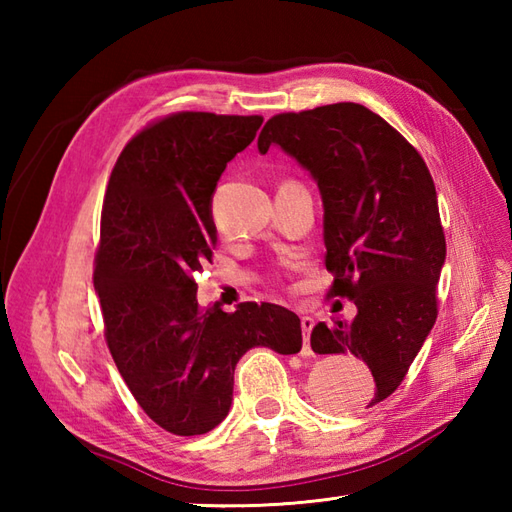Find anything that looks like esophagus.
<instances>
[{
	"mask_svg": "<svg viewBox=\"0 0 512 512\" xmlns=\"http://www.w3.org/2000/svg\"><path fill=\"white\" fill-rule=\"evenodd\" d=\"M314 328V319L312 317H301V330H303V347H301V356H312V347H310V332Z\"/></svg>",
	"mask_w": 512,
	"mask_h": 512,
	"instance_id": "34e87169",
	"label": "esophagus"
}]
</instances>
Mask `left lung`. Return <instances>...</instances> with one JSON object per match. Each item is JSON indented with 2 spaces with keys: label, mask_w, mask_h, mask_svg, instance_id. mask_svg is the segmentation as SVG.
I'll return each instance as SVG.
<instances>
[{
  "label": "left lung",
  "mask_w": 512,
  "mask_h": 512,
  "mask_svg": "<svg viewBox=\"0 0 512 512\" xmlns=\"http://www.w3.org/2000/svg\"><path fill=\"white\" fill-rule=\"evenodd\" d=\"M281 147L317 182L332 297L356 317L317 323V354H354L374 376L367 407L405 378L436 323V286L447 259L436 184L422 156L394 127L358 103L277 114L257 140Z\"/></svg>",
  "instance_id": "left-lung-1"
}]
</instances>
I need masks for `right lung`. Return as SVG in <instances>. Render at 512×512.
Listing matches in <instances>:
<instances>
[{
    "instance_id": "right-lung-1",
    "label": "right lung",
    "mask_w": 512,
    "mask_h": 512,
    "mask_svg": "<svg viewBox=\"0 0 512 512\" xmlns=\"http://www.w3.org/2000/svg\"><path fill=\"white\" fill-rule=\"evenodd\" d=\"M262 123L171 114L129 140L107 184L94 268L107 347L138 405L176 436H202L228 416L235 365L250 347L301 350L295 312L200 308L193 281L217 244V180Z\"/></svg>"
}]
</instances>
